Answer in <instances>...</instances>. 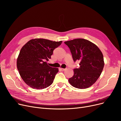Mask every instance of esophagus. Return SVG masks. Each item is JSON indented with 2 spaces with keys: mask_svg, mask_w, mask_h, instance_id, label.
<instances>
[{
  "mask_svg": "<svg viewBox=\"0 0 121 121\" xmlns=\"http://www.w3.org/2000/svg\"><path fill=\"white\" fill-rule=\"evenodd\" d=\"M60 69H61V70H62V71H64L65 70V69H63V68H60Z\"/></svg>",
  "mask_w": 121,
  "mask_h": 121,
  "instance_id": "obj_1",
  "label": "esophagus"
}]
</instances>
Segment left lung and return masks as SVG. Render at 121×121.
Wrapping results in <instances>:
<instances>
[{
	"label": "left lung",
	"instance_id": "obj_1",
	"mask_svg": "<svg viewBox=\"0 0 121 121\" xmlns=\"http://www.w3.org/2000/svg\"><path fill=\"white\" fill-rule=\"evenodd\" d=\"M73 61H79L80 67L73 69V77L68 81L73 87L86 89L93 85L102 73L104 65L103 54L91 42L84 39H75L65 42Z\"/></svg>",
	"mask_w": 121,
	"mask_h": 121
}]
</instances>
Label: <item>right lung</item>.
Masks as SVG:
<instances>
[{"instance_id": "1", "label": "right lung", "mask_w": 121, "mask_h": 121, "mask_svg": "<svg viewBox=\"0 0 121 121\" xmlns=\"http://www.w3.org/2000/svg\"><path fill=\"white\" fill-rule=\"evenodd\" d=\"M62 42L37 38L30 40L22 47L17 58V67L22 78L28 86L43 89L53 83L58 69L50 67L46 61L51 58L53 50Z\"/></svg>"}]
</instances>
